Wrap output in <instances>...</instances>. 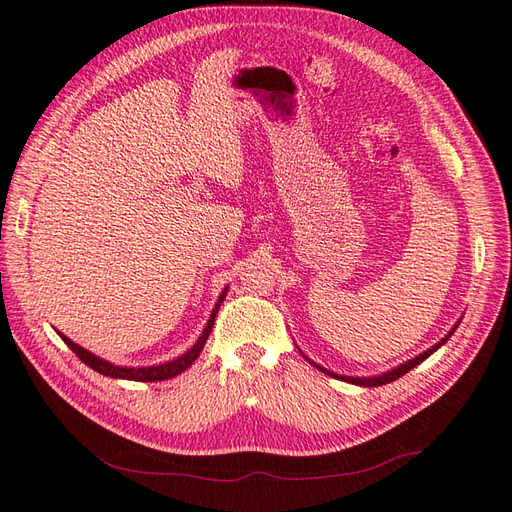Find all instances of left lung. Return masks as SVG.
Listing matches in <instances>:
<instances>
[{"instance_id":"obj_1","label":"left lung","mask_w":512,"mask_h":512,"mask_svg":"<svg viewBox=\"0 0 512 512\" xmlns=\"http://www.w3.org/2000/svg\"><path fill=\"white\" fill-rule=\"evenodd\" d=\"M458 325H460V323H458ZM458 325H454V329H451L449 334H447V336H445L441 342H436L432 349H427V351L419 353L417 358H412V360H408V362H403V364H399L397 368H392V371H388V373H382V375H377V377H349V375H338V373H334V371H327V368H323V366H320V364L312 362L310 358H305V355H303V358H305L307 362H310V364H314V366L318 368V371H323L325 375H331V377H336V379H342V382H349V384H355V386H368V388H371V386H384V384L395 382V379H399L401 375H406L408 371H412L414 366H419L423 360L430 358V355H432L436 349H441L443 344H445V342L451 338V334H454V331H456V327H458Z\"/></svg>"}]
</instances>
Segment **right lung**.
I'll list each match as a JSON object with an SVG mask.
<instances>
[{
  "instance_id": "1",
  "label": "right lung",
  "mask_w": 512,
  "mask_h": 512,
  "mask_svg": "<svg viewBox=\"0 0 512 512\" xmlns=\"http://www.w3.org/2000/svg\"><path fill=\"white\" fill-rule=\"evenodd\" d=\"M227 292H229V288H224V292L220 294V299H218L216 307H213V312H211V316H209V320H207V325H205V329H202V334H200V338L196 340L194 347L189 349V351H185V353L181 355V358L170 360V362H163V364H157V366H139V368H135V366H115V364H111V362H106V360L98 358V355H93L91 351L82 349L80 344H76L74 340H69L67 336H63L61 331H58V336L63 338V342L67 344V347H69L71 351H74V353L78 355V358H80L82 362H85L87 366H91L93 371H98L100 375L115 377V379H133V382H163V379H170V377L181 375L183 371H187V368L194 364V360L200 355L202 347H205V342H207V338H209V334H211L213 320H216L218 307H220V303L224 301V296H227Z\"/></svg>"
}]
</instances>
